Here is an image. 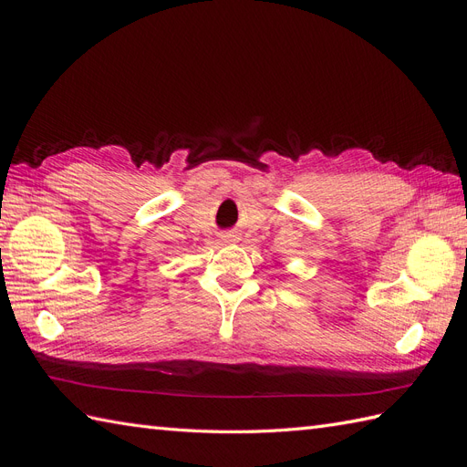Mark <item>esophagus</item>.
Wrapping results in <instances>:
<instances>
[{
  "label": "esophagus",
  "mask_w": 467,
  "mask_h": 467,
  "mask_svg": "<svg viewBox=\"0 0 467 467\" xmlns=\"http://www.w3.org/2000/svg\"><path fill=\"white\" fill-rule=\"evenodd\" d=\"M237 239H239V237H237L235 234H232V232H230V234H223V242H225V244H234V242H237Z\"/></svg>",
  "instance_id": "1"
}]
</instances>
